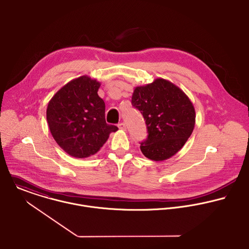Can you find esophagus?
I'll list each match as a JSON object with an SVG mask.
<instances>
[{
  "label": "esophagus",
  "instance_id": "34e87169",
  "mask_svg": "<svg viewBox=\"0 0 249 249\" xmlns=\"http://www.w3.org/2000/svg\"><path fill=\"white\" fill-rule=\"evenodd\" d=\"M118 128H119V129H121V130H125V129H126V125H125V123H123V122L119 123V124H118Z\"/></svg>",
  "mask_w": 249,
  "mask_h": 249
}]
</instances>
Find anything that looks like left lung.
<instances>
[{
	"instance_id": "left-lung-1",
	"label": "left lung",
	"mask_w": 249,
	"mask_h": 249,
	"mask_svg": "<svg viewBox=\"0 0 249 249\" xmlns=\"http://www.w3.org/2000/svg\"><path fill=\"white\" fill-rule=\"evenodd\" d=\"M132 105L146 124L147 139L141 143L142 154L153 161H164L178 153L191 136L196 122L194 106L176 84L156 78L137 86Z\"/></svg>"
}]
</instances>
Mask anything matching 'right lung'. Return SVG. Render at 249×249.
<instances>
[{
    "mask_svg": "<svg viewBox=\"0 0 249 249\" xmlns=\"http://www.w3.org/2000/svg\"><path fill=\"white\" fill-rule=\"evenodd\" d=\"M101 83L87 75L59 89L47 105L46 120L57 144L74 158L96 154L118 128L105 118V102L98 95Z\"/></svg>",
    "mask_w": 249,
    "mask_h": 249,
    "instance_id": "1",
    "label": "right lung"
}]
</instances>
